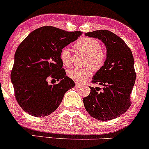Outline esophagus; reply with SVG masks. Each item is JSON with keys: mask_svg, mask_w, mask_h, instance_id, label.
<instances>
[{"mask_svg": "<svg viewBox=\"0 0 149 149\" xmlns=\"http://www.w3.org/2000/svg\"><path fill=\"white\" fill-rule=\"evenodd\" d=\"M82 86V85L81 84H80V83H75V87H77V88H80Z\"/></svg>", "mask_w": 149, "mask_h": 149, "instance_id": "esophagus-1", "label": "esophagus"}]
</instances>
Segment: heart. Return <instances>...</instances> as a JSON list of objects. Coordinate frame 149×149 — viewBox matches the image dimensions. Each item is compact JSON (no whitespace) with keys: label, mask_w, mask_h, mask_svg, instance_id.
<instances>
[{"label":"heart","mask_w":149,"mask_h":149,"mask_svg":"<svg viewBox=\"0 0 149 149\" xmlns=\"http://www.w3.org/2000/svg\"><path fill=\"white\" fill-rule=\"evenodd\" d=\"M74 48L86 55L84 68H73L68 71L69 78L76 82H83L88 78L91 74L92 69L98 71L104 66L106 60V53L102 48L100 47V42L96 39L83 37L79 39ZM60 58L64 66L69 67L71 65V53L68 48L61 49Z\"/></svg>","instance_id":"heart-1"}]
</instances>
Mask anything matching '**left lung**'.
Listing matches in <instances>:
<instances>
[{
    "label": "left lung",
    "instance_id": "8db88e82",
    "mask_svg": "<svg viewBox=\"0 0 149 149\" xmlns=\"http://www.w3.org/2000/svg\"><path fill=\"white\" fill-rule=\"evenodd\" d=\"M99 39L107 49L104 66L93 76L92 83L102 86L91 87L83 100L88 113L97 120L109 121L124 114L131 105L130 94L135 83L136 73L131 49L121 38L107 30L86 33Z\"/></svg>",
    "mask_w": 149,
    "mask_h": 149
}]
</instances>
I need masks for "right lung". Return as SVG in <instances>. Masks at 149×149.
Instances as JSON below:
<instances>
[{
  "mask_svg": "<svg viewBox=\"0 0 149 149\" xmlns=\"http://www.w3.org/2000/svg\"><path fill=\"white\" fill-rule=\"evenodd\" d=\"M81 34V31L44 26L21 42L15 52L11 80L17 102L24 111L35 117L48 116L58 107L65 93L74 87L62 68L60 53ZM49 77L57 79L59 83L49 85Z\"/></svg>",
  "mask_w": 149,
  "mask_h": 149,
  "instance_id": "right-lung-1",
  "label": "right lung"
}]
</instances>
